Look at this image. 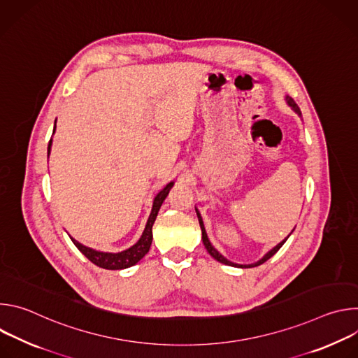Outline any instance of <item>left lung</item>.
<instances>
[{
  "instance_id": "1",
  "label": "left lung",
  "mask_w": 358,
  "mask_h": 358,
  "mask_svg": "<svg viewBox=\"0 0 358 358\" xmlns=\"http://www.w3.org/2000/svg\"><path fill=\"white\" fill-rule=\"evenodd\" d=\"M286 100H287V103H289V106L296 112V113H299V116H301V113H300V109H299V106L296 105V101L292 99V97H286ZM196 211V210H195ZM196 215H198V221H199V227H201V232H202V242H203V246H206V249L208 250V253L211 255V257L214 258V259H217L218 262H221V264H225V265H229V266H236V268H253V266H259V265H262L264 262H266L268 259H271L273 255L282 248V245L287 241V238L285 239V241H282L280 243H278L272 250H269L265 257L261 259V261H258L257 264H252V265H238V264H234V262H231V261H228L227 258H224L222 255L211 245V242H210V239H208V236H207V232H206V228H203V222H202V218H201V215H199V213L196 211Z\"/></svg>"
}]
</instances>
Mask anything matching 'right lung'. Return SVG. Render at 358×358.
<instances>
[{"label": "right lung", "instance_id": "1", "mask_svg": "<svg viewBox=\"0 0 358 358\" xmlns=\"http://www.w3.org/2000/svg\"><path fill=\"white\" fill-rule=\"evenodd\" d=\"M54 131H55V129H54ZM50 143H52V140H49V144H48V156H49V150H50ZM173 184L174 182L167 184L164 187V189H162L157 194V196L155 198V202H152V210H151L150 218L147 221L145 229H144L141 238L138 239V242L136 245H133L131 248H129L123 252H119V253H108V252H99V250H94L92 248L83 246L82 243H79L78 241L71 238L72 242L75 243V246L85 255V257L92 264H94L99 268L117 271V269H126V268H130V266L136 265L150 249V245H151V241H152V232H151L152 224H155V221L157 218V214H159V210L162 207V203L166 199V196L169 195Z\"/></svg>", "mask_w": 358, "mask_h": 358}]
</instances>
